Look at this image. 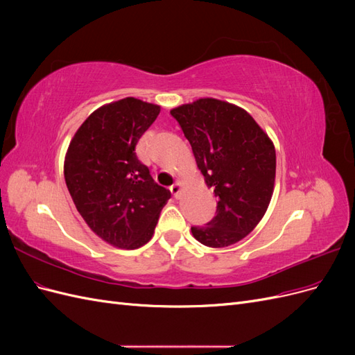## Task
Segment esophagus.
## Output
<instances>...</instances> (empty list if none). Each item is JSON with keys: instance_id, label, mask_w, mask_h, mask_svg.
Wrapping results in <instances>:
<instances>
[{"instance_id": "1", "label": "esophagus", "mask_w": 355, "mask_h": 355, "mask_svg": "<svg viewBox=\"0 0 355 355\" xmlns=\"http://www.w3.org/2000/svg\"><path fill=\"white\" fill-rule=\"evenodd\" d=\"M182 187H184V184H182V180H176L173 185L170 187V191L171 194H173L176 198L180 196V191H182Z\"/></svg>"}]
</instances>
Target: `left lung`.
Listing matches in <instances>:
<instances>
[{
    "label": "left lung",
    "instance_id": "obj_1",
    "mask_svg": "<svg viewBox=\"0 0 355 355\" xmlns=\"http://www.w3.org/2000/svg\"><path fill=\"white\" fill-rule=\"evenodd\" d=\"M194 153L207 188L218 197L216 216L192 227L207 247H228L247 237L266 213L275 184V148L240 106L202 98L170 111Z\"/></svg>",
    "mask_w": 355,
    "mask_h": 355
}]
</instances>
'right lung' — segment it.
<instances>
[{
	"instance_id": "right-lung-1",
	"label": "right lung",
	"mask_w": 355,
	"mask_h": 355,
	"mask_svg": "<svg viewBox=\"0 0 355 355\" xmlns=\"http://www.w3.org/2000/svg\"><path fill=\"white\" fill-rule=\"evenodd\" d=\"M159 110L136 98L106 103L80 125L65 155L63 175L75 207L99 239L118 249L151 240L171 197L135 153Z\"/></svg>"
}]
</instances>
